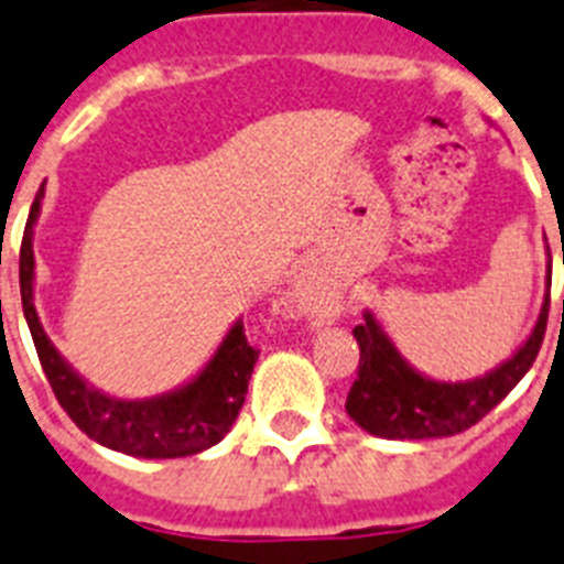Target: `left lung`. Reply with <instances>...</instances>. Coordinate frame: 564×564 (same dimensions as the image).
<instances>
[{
	"mask_svg": "<svg viewBox=\"0 0 564 564\" xmlns=\"http://www.w3.org/2000/svg\"><path fill=\"white\" fill-rule=\"evenodd\" d=\"M547 289H551V263H547ZM547 306H551V295H545L531 335L508 360L482 377L459 380V383H445V380L420 375L400 355L389 332L383 329V323L366 310L364 323L351 332L360 346V366H357L355 386L346 398V414L360 429L383 440L452 437L471 429L494 405L506 400L508 391L533 366L540 355L542 337H545Z\"/></svg>",
	"mask_w": 564,
	"mask_h": 564,
	"instance_id": "obj_1",
	"label": "left lung"
}]
</instances>
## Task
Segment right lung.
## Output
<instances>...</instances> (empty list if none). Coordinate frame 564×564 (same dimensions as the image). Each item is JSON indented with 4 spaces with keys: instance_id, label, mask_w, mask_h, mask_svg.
Returning a JSON list of instances; mask_svg holds the SVG:
<instances>
[{
    "instance_id": "obj_1",
    "label": "right lung",
    "mask_w": 564,
    "mask_h": 564,
    "mask_svg": "<svg viewBox=\"0 0 564 564\" xmlns=\"http://www.w3.org/2000/svg\"><path fill=\"white\" fill-rule=\"evenodd\" d=\"M42 198H45V189L36 193L28 227H24L19 286H22L24 321H28L39 364L45 369L58 405L70 414L73 423L85 431L87 437L130 457H193L221 443L224 434L238 420V411L247 398L249 377L258 360V351L249 346L243 335V321L232 323V329L227 332L207 366L178 389L144 400H121L99 391L58 355L33 306V281H36L33 227L42 213Z\"/></svg>"
}]
</instances>
